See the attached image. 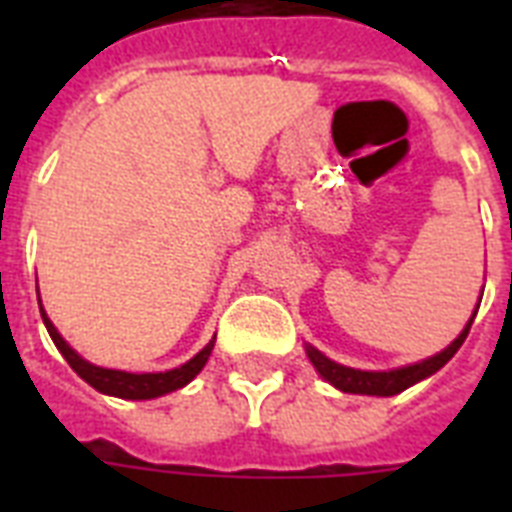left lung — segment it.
<instances>
[{
	"label": "left lung",
	"instance_id": "obj_1",
	"mask_svg": "<svg viewBox=\"0 0 512 512\" xmlns=\"http://www.w3.org/2000/svg\"><path fill=\"white\" fill-rule=\"evenodd\" d=\"M478 305L460 335L454 337L441 353H436V356L430 358H422L417 364L398 366V369H388V372H366V369H353V366L337 364V361L327 358L319 348H313L308 342H305V353L311 358V364L316 366V372H319L329 385H335L337 390H342V393H356V396H396V393L412 388V385H417L420 380H428L430 374H436L438 369L460 350V345L465 342V337H468L470 332V324L476 319Z\"/></svg>",
	"mask_w": 512,
	"mask_h": 512
}]
</instances>
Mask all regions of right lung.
<instances>
[{"instance_id": "1", "label": "right lung", "mask_w": 512, "mask_h": 512, "mask_svg": "<svg viewBox=\"0 0 512 512\" xmlns=\"http://www.w3.org/2000/svg\"><path fill=\"white\" fill-rule=\"evenodd\" d=\"M36 295H39V289H36ZM39 311H42V321L47 332H50L52 342H55V348L63 353V358L68 361V366L74 369L79 377H82L87 385L98 390V393H106V396H116V398H127V401H148V398H159L167 396L172 390L185 388L188 382L196 377V374L204 369L207 364L209 353L215 348V337L204 345V348L191 358V361H185L183 366H177V369H167V372H122V369H106V366H95L90 364L87 358H82L76 353L71 345H68L60 332L55 329L50 319H47V313L42 308V300H39Z\"/></svg>"}]
</instances>
